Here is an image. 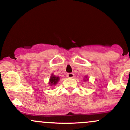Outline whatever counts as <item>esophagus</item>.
Wrapping results in <instances>:
<instances>
[{
  "instance_id": "obj_1",
  "label": "esophagus",
  "mask_w": 130,
  "mask_h": 130,
  "mask_svg": "<svg viewBox=\"0 0 130 130\" xmlns=\"http://www.w3.org/2000/svg\"><path fill=\"white\" fill-rule=\"evenodd\" d=\"M67 76L68 78H72L74 77V74L72 73H68V74H67Z\"/></svg>"
}]
</instances>
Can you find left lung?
Returning <instances> with one entry per match:
<instances>
[{"instance_id":"left-lung-1","label":"left lung","mask_w":130,"mask_h":130,"mask_svg":"<svg viewBox=\"0 0 130 130\" xmlns=\"http://www.w3.org/2000/svg\"><path fill=\"white\" fill-rule=\"evenodd\" d=\"M85 81H86V80H85Z\"/></svg>"}]
</instances>
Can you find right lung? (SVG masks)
Masks as SVG:
<instances>
[{"label": "right lung", "instance_id": "right-lung-1", "mask_svg": "<svg viewBox=\"0 0 130 130\" xmlns=\"http://www.w3.org/2000/svg\"><path fill=\"white\" fill-rule=\"evenodd\" d=\"M59 77L58 76H55V75H52L51 77L50 78V84L51 85H56L58 82V81L59 80Z\"/></svg>", "mask_w": 130, "mask_h": 130}]
</instances>
